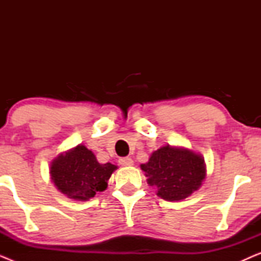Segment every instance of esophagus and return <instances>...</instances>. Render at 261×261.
Segmentation results:
<instances>
[{
    "label": "esophagus",
    "mask_w": 261,
    "mask_h": 261,
    "mask_svg": "<svg viewBox=\"0 0 261 261\" xmlns=\"http://www.w3.org/2000/svg\"><path fill=\"white\" fill-rule=\"evenodd\" d=\"M119 163H120V165H122V166H132L134 164L133 159L129 158V156H126V158H121L119 160Z\"/></svg>",
    "instance_id": "34e87169"
}]
</instances>
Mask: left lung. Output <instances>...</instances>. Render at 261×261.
Listing matches in <instances>:
<instances>
[{"label":"left lung","instance_id":"left-lung-1","mask_svg":"<svg viewBox=\"0 0 261 261\" xmlns=\"http://www.w3.org/2000/svg\"><path fill=\"white\" fill-rule=\"evenodd\" d=\"M149 187L170 202L183 201L202 187L206 177L204 158L192 149L164 145L140 165Z\"/></svg>","mask_w":261,"mask_h":261}]
</instances>
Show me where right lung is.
Instances as JSON below:
<instances>
[{
	"mask_svg": "<svg viewBox=\"0 0 261 261\" xmlns=\"http://www.w3.org/2000/svg\"><path fill=\"white\" fill-rule=\"evenodd\" d=\"M116 165L99 164L92 151L77 145L59 153L49 165L51 180L58 190L74 201H89L97 191H105Z\"/></svg>",
	"mask_w": 261,
	"mask_h": 261,
	"instance_id": "obj_1",
	"label": "right lung"
}]
</instances>
